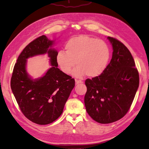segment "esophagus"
Segmentation results:
<instances>
[{"mask_svg":"<svg viewBox=\"0 0 149 149\" xmlns=\"http://www.w3.org/2000/svg\"><path fill=\"white\" fill-rule=\"evenodd\" d=\"M75 83H76V85H77L79 84H82L83 82L82 81H80V80H77L76 79L75 80Z\"/></svg>","mask_w":149,"mask_h":149,"instance_id":"esophagus-1","label":"esophagus"}]
</instances>
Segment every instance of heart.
Segmentation results:
<instances>
[{
	"label": "heart",
	"instance_id": "obj_1",
	"mask_svg": "<svg viewBox=\"0 0 149 149\" xmlns=\"http://www.w3.org/2000/svg\"><path fill=\"white\" fill-rule=\"evenodd\" d=\"M65 49V52L61 50L58 53L56 63L61 71L67 74L71 73L76 63L78 66L73 74L77 77L85 74L93 77L100 74L107 67L111 56L107 42L87 36L69 39Z\"/></svg>",
	"mask_w": 149,
	"mask_h": 149
}]
</instances>
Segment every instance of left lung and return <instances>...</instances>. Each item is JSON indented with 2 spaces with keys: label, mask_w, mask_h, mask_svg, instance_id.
Masks as SVG:
<instances>
[{
  "label": "left lung",
  "mask_w": 149,
  "mask_h": 149,
  "mask_svg": "<svg viewBox=\"0 0 149 149\" xmlns=\"http://www.w3.org/2000/svg\"><path fill=\"white\" fill-rule=\"evenodd\" d=\"M113 52L109 64L92 79H87L84 102L95 121L108 124L123 118L130 108L139 86V73L129 49L118 40L108 37Z\"/></svg>",
  "instance_id": "obj_1"
}]
</instances>
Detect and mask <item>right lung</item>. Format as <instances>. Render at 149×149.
Returning <instances> with one entry per match:
<instances>
[{"mask_svg": "<svg viewBox=\"0 0 149 149\" xmlns=\"http://www.w3.org/2000/svg\"><path fill=\"white\" fill-rule=\"evenodd\" d=\"M54 41L42 36L23 50L15 64L11 88L23 115L33 123L45 125L55 121L75 85L74 79L57 67L58 52L52 49ZM47 53L52 67L42 77L33 80L26 71L27 59Z\"/></svg>", "mask_w": 149, "mask_h": 149, "instance_id": "right-lung-1", "label": "right lung"}]
</instances>
